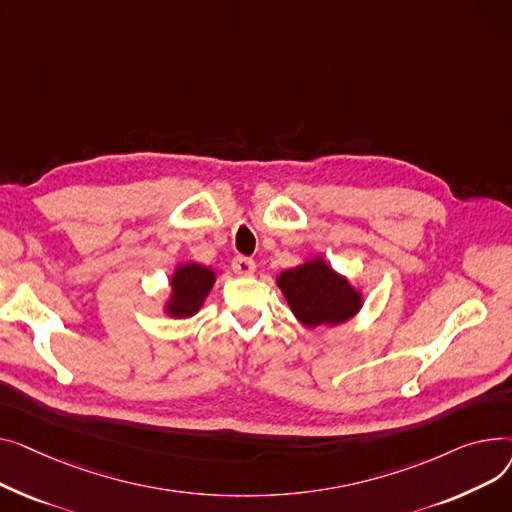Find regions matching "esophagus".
Instances as JSON below:
<instances>
[{
  "label": "esophagus",
  "instance_id": "esophagus-1",
  "mask_svg": "<svg viewBox=\"0 0 512 512\" xmlns=\"http://www.w3.org/2000/svg\"><path fill=\"white\" fill-rule=\"evenodd\" d=\"M231 268L235 270L237 275L248 277V275H252L254 270H256V262L252 258H246V256H235L233 262H231Z\"/></svg>",
  "mask_w": 512,
  "mask_h": 512
}]
</instances>
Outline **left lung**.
Returning a JSON list of instances; mask_svg holds the SVG:
<instances>
[{
	"label": "left lung",
	"instance_id": "1",
	"mask_svg": "<svg viewBox=\"0 0 512 512\" xmlns=\"http://www.w3.org/2000/svg\"><path fill=\"white\" fill-rule=\"evenodd\" d=\"M277 285L295 318L308 328L339 326L362 308V293L322 256L283 270Z\"/></svg>",
	"mask_w": 512,
	"mask_h": 512
}]
</instances>
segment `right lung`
<instances>
[{"mask_svg":"<svg viewBox=\"0 0 512 512\" xmlns=\"http://www.w3.org/2000/svg\"><path fill=\"white\" fill-rule=\"evenodd\" d=\"M215 279V270H210L208 266L196 262L177 264L169 281L171 295L165 304V312L171 318L194 316L202 308L210 289H213Z\"/></svg>","mask_w":512,"mask_h":512,"instance_id":"add662e5","label":"right lung"}]
</instances>
